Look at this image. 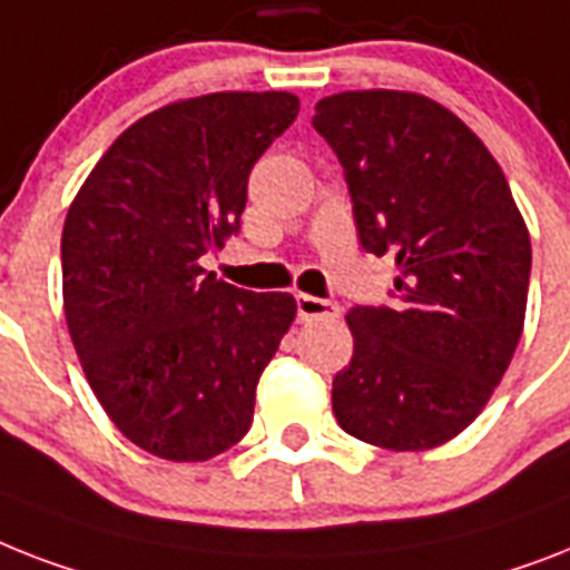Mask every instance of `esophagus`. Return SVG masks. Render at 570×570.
Returning <instances> with one entry per match:
<instances>
[{"mask_svg":"<svg viewBox=\"0 0 570 570\" xmlns=\"http://www.w3.org/2000/svg\"><path fill=\"white\" fill-rule=\"evenodd\" d=\"M298 304V318L301 322H313V318H336L340 316V304L327 298H316V295H295Z\"/></svg>","mask_w":570,"mask_h":570,"instance_id":"1","label":"esophagus"}]
</instances>
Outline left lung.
I'll return each instance as SVG.
<instances>
[{"label": "left lung", "mask_w": 570, "mask_h": 570, "mask_svg": "<svg viewBox=\"0 0 570 570\" xmlns=\"http://www.w3.org/2000/svg\"><path fill=\"white\" fill-rule=\"evenodd\" d=\"M313 128L340 157L360 245L395 254L390 304L348 309L333 377L340 428L390 451L436 448L478 419L521 340L530 234L480 137L419 92L348 90Z\"/></svg>", "instance_id": "obj_1"}]
</instances>
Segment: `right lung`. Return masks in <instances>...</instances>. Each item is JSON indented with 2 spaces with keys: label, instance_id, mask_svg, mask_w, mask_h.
<instances>
[{
  "label": "right lung",
  "instance_id": "right-lung-1",
  "mask_svg": "<svg viewBox=\"0 0 570 570\" xmlns=\"http://www.w3.org/2000/svg\"><path fill=\"white\" fill-rule=\"evenodd\" d=\"M295 117L293 92L166 105L119 134L69 207V336L105 413L155 456L210 460L252 428L295 298L216 281L198 261L237 234L252 166Z\"/></svg>",
  "mask_w": 570,
  "mask_h": 570
}]
</instances>
